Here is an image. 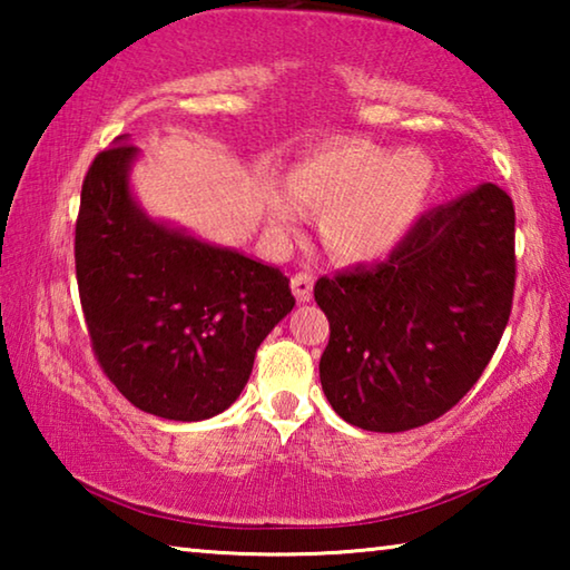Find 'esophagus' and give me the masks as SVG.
Returning <instances> with one entry per match:
<instances>
[{
  "label": "esophagus",
  "instance_id": "obj_1",
  "mask_svg": "<svg viewBox=\"0 0 570 570\" xmlns=\"http://www.w3.org/2000/svg\"><path fill=\"white\" fill-rule=\"evenodd\" d=\"M292 292L296 296V302H312V294H314V276L306 274V272H298L292 276Z\"/></svg>",
  "mask_w": 570,
  "mask_h": 570
}]
</instances>
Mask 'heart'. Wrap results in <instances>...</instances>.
Returning <instances> with one entry per match:
<instances>
[{"mask_svg":"<svg viewBox=\"0 0 570 570\" xmlns=\"http://www.w3.org/2000/svg\"><path fill=\"white\" fill-rule=\"evenodd\" d=\"M435 183L438 170L424 153H394L356 138L330 142L288 173L298 204L322 210L324 246L352 264L390 256L424 216ZM266 210L276 228H296L298 208L286 193H272Z\"/></svg>","mask_w":570,"mask_h":570,"instance_id":"heart-1","label":"heart"}]
</instances>
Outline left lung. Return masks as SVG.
<instances>
[{"label": "left lung", "instance_id": "obj_1", "mask_svg": "<svg viewBox=\"0 0 570 570\" xmlns=\"http://www.w3.org/2000/svg\"><path fill=\"white\" fill-rule=\"evenodd\" d=\"M515 286V210L482 183L424 214L377 266L322 276L326 400L354 428L404 432L445 414L480 380Z\"/></svg>", "mask_w": 570, "mask_h": 570}]
</instances>
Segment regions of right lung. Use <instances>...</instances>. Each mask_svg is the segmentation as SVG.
Listing matches in <instances>:
<instances>
[{"instance_id":"1","label":"right lung","mask_w":570,"mask_h":570,"mask_svg":"<svg viewBox=\"0 0 570 570\" xmlns=\"http://www.w3.org/2000/svg\"><path fill=\"white\" fill-rule=\"evenodd\" d=\"M128 135L82 183L75 268L95 356L142 412L198 422L244 392L268 332L294 308L276 266L153 218L135 198Z\"/></svg>"}]
</instances>
